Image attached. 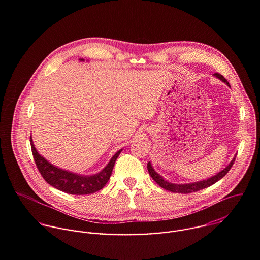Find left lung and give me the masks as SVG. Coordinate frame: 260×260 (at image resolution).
I'll return each mask as SVG.
<instances>
[{
    "instance_id": "left-lung-1",
    "label": "left lung",
    "mask_w": 260,
    "mask_h": 260,
    "mask_svg": "<svg viewBox=\"0 0 260 260\" xmlns=\"http://www.w3.org/2000/svg\"><path fill=\"white\" fill-rule=\"evenodd\" d=\"M214 76L217 77L218 79L222 80L223 82H225L231 87V85L228 82V80L223 76H222L221 74L215 73ZM235 159L236 158H233V160L230 162V165L225 169H223L221 172L216 174L215 176H213V177H211V178H209L207 180H203V181H199V182H194V183H187V184H175V183H171V182L165 180L164 177H161L159 174H157L154 171V169L152 168L150 161L147 164V169H148V172H149V175L152 177V179L159 185L160 187H162L164 189L172 191V192H176V193H190V192H196V191L202 190L204 188L210 187L211 185L215 184L217 181H219L220 179L223 178L229 173V171L232 169V167H233V165L235 162Z\"/></svg>"
}]
</instances>
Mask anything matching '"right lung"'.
<instances>
[{"instance_id": "obj_1", "label": "right lung", "mask_w": 260, "mask_h": 260, "mask_svg": "<svg viewBox=\"0 0 260 260\" xmlns=\"http://www.w3.org/2000/svg\"><path fill=\"white\" fill-rule=\"evenodd\" d=\"M80 60L84 59L81 58ZM29 141L36 166L38 168L44 180L48 184H50L51 186L62 192L77 196L90 194L102 189L106 185V183L109 181L110 176L112 174L115 161L119 156L120 152L122 151V149L117 151L113 155V157L110 159L109 164L100 173L91 176H84L59 169L51 165L36 150L31 136Z\"/></svg>"}]
</instances>
